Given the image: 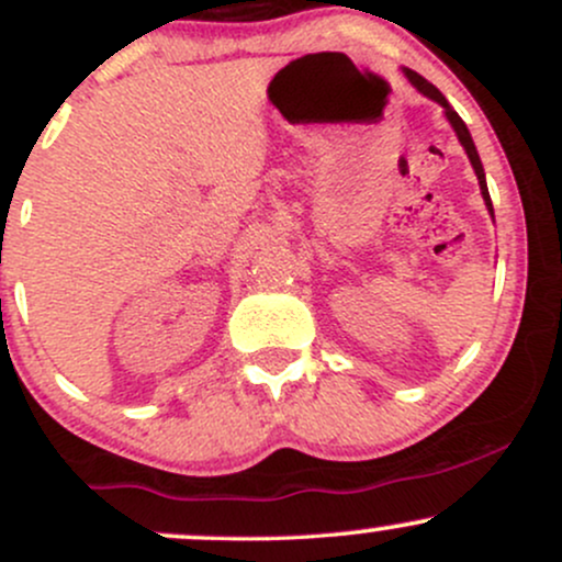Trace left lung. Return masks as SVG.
Wrapping results in <instances>:
<instances>
[{
	"instance_id": "obj_1",
	"label": "left lung",
	"mask_w": 562,
	"mask_h": 562,
	"mask_svg": "<svg viewBox=\"0 0 562 562\" xmlns=\"http://www.w3.org/2000/svg\"><path fill=\"white\" fill-rule=\"evenodd\" d=\"M404 74H406V79H409L412 83H415V87H417V92H423L425 97H430V100H436L438 105H443V111H447V119H449V124L454 126L457 137H460L462 147H465V153H468L470 164H473V169H475V177H479V184H481V195H483V200H486L488 211H492V216H494V209H492V198H488V190H486V177H483V166H481L479 150H475V145H473V137H470V132H468L465 121H462L460 115H457V111H451V105H449V102H447V97H443L441 92H438V89L434 87V83H430V81H425L420 74H415V70H404Z\"/></svg>"
}]
</instances>
